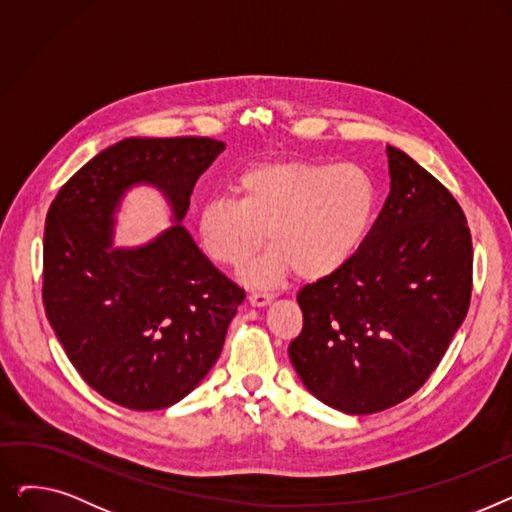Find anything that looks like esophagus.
I'll return each instance as SVG.
<instances>
[{
  "mask_svg": "<svg viewBox=\"0 0 512 512\" xmlns=\"http://www.w3.org/2000/svg\"><path fill=\"white\" fill-rule=\"evenodd\" d=\"M272 299H274V294L267 292V290H251L249 292V303L253 307H263V305L270 303Z\"/></svg>",
  "mask_w": 512,
  "mask_h": 512,
  "instance_id": "obj_1",
  "label": "esophagus"
}]
</instances>
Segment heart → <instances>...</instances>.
Listing matches in <instances>:
<instances>
[{"label": "heart", "instance_id": "b5f03b06", "mask_svg": "<svg viewBox=\"0 0 512 512\" xmlns=\"http://www.w3.org/2000/svg\"><path fill=\"white\" fill-rule=\"evenodd\" d=\"M378 191L357 164L276 161L255 166L236 182V199L215 197L199 211L197 232L205 255L222 267L259 259L242 270L257 288L294 270L319 280L353 259L371 226Z\"/></svg>", "mask_w": 512, "mask_h": 512}]
</instances>
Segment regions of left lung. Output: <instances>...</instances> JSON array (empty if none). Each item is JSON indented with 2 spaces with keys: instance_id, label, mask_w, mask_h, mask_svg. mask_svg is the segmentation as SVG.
<instances>
[{
  "instance_id": "1",
  "label": "left lung",
  "mask_w": 512,
  "mask_h": 512,
  "mask_svg": "<svg viewBox=\"0 0 512 512\" xmlns=\"http://www.w3.org/2000/svg\"><path fill=\"white\" fill-rule=\"evenodd\" d=\"M390 193L359 251L305 284L290 361L313 396L351 415L413 396L440 365L473 290L465 211L400 149L386 147Z\"/></svg>"
}]
</instances>
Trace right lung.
<instances>
[{"label":"right lung","mask_w":512,"mask_h":512,"mask_svg":"<svg viewBox=\"0 0 512 512\" xmlns=\"http://www.w3.org/2000/svg\"><path fill=\"white\" fill-rule=\"evenodd\" d=\"M224 143L124 139L80 168L51 201L43 234V305L76 371L132 411L166 409L218 361L240 290L180 224L149 245L110 251L124 188L157 184L182 220Z\"/></svg>","instance_id":"right-lung-1"}]
</instances>
